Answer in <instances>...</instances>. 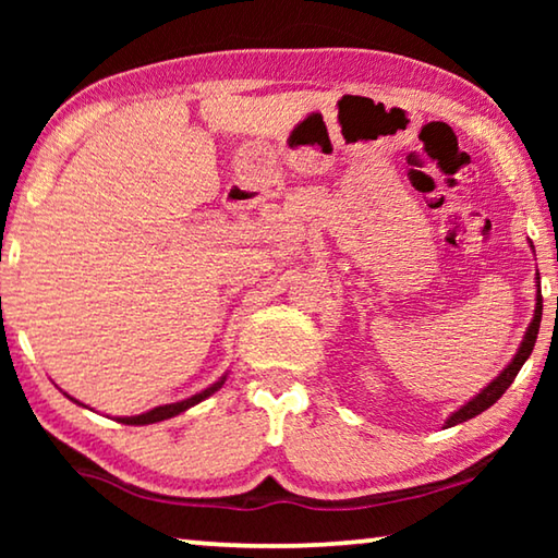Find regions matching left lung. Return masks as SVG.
I'll return each instance as SVG.
<instances>
[{
    "mask_svg": "<svg viewBox=\"0 0 558 558\" xmlns=\"http://www.w3.org/2000/svg\"><path fill=\"white\" fill-rule=\"evenodd\" d=\"M536 282H539V272H536ZM536 288H539V286H536ZM542 307H544V305H542V288H539V290H536L534 319H532V323H529L526 332H524V339H522V344H519L514 359L505 366V372L499 374L497 379L489 381V384L485 386V389L475 396V399H470L465 405H460V409L450 415V418L446 421V428L458 426V423H465V421H470V418H475L477 413L487 411L489 405L497 403L499 396H502V393L509 389V386H512V381L517 379L519 369H522L524 362L529 359V354H532L534 344H536V335H539V325H542Z\"/></svg>",
    "mask_w": 558,
    "mask_h": 558,
    "instance_id": "8db88e82",
    "label": "left lung"
}]
</instances>
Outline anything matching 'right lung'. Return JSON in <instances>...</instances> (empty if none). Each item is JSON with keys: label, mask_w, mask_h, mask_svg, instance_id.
I'll return each instance as SVG.
<instances>
[{"label": "right lung", "mask_w": 558, "mask_h": 558, "mask_svg": "<svg viewBox=\"0 0 558 558\" xmlns=\"http://www.w3.org/2000/svg\"><path fill=\"white\" fill-rule=\"evenodd\" d=\"M223 381H226V374L221 376L219 381L216 384H211L209 389H204V391H199V393H194V396H189V399H184V401H177V403H165V405H157V409H153V411H147V413H140V415H122V418H118V423H125V426H149V423H159V421H167V418H172V415H179V413H184L186 409H192V405H196V403H202L204 399H209V396L214 393V391H219L221 386H223ZM69 396V393H65ZM71 399V396H69ZM71 401H75V399H71ZM78 403V401H75ZM83 405V403H81Z\"/></svg>", "instance_id": "add662e5"}]
</instances>
